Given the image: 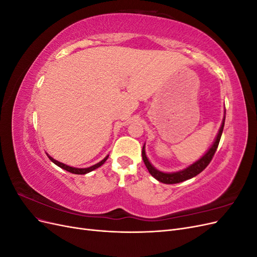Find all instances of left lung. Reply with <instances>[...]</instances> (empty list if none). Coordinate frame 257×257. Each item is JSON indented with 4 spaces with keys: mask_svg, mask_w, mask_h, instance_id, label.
<instances>
[{
    "mask_svg": "<svg viewBox=\"0 0 257 257\" xmlns=\"http://www.w3.org/2000/svg\"><path fill=\"white\" fill-rule=\"evenodd\" d=\"M224 113H225V111H224ZM224 123H225V114H224V118H223L222 124L220 126V130H219V132H217V134L215 136V139H214L213 144L211 145V147L209 148L207 152L200 159H198L196 162H194L193 164H191L190 166H188L186 168L179 170V172L164 173V172H161V170L155 168L150 163L149 159L147 158L146 147L144 145L143 152H142L143 153V160L145 162V165H146L147 169L149 170L150 175L157 179L158 181H160L162 183H165V184L180 183V182L189 180V179L197 176L199 173L203 172V170L209 165V163L211 162L213 155H214V153L217 149V146H219V143H220V139H221V136H222V133H223V128H224Z\"/></svg>",
    "mask_w": 257,
    "mask_h": 257,
    "instance_id": "8db88e82",
    "label": "left lung"
}]
</instances>
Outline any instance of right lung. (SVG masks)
<instances>
[{
	"label": "right lung",
	"mask_w": 257,
	"mask_h": 257,
	"mask_svg": "<svg viewBox=\"0 0 257 257\" xmlns=\"http://www.w3.org/2000/svg\"><path fill=\"white\" fill-rule=\"evenodd\" d=\"M47 155H48L49 160H50L52 163H54V164H56L57 166L61 167L62 169H65L66 172H68V173H72V174H75V175H85V174H88V173L92 172V170H94V169L98 168L99 166H102V165L104 164V163L107 161L108 157H109V155H106V157H105L102 161L98 162L97 164L93 165V166H91V167H87V168H76V167L68 166V165H66V164H63V163H61V162H59V161H57V160H54L53 158L50 157V155H49L48 153H47Z\"/></svg>",
	"instance_id": "add662e5"
}]
</instances>
